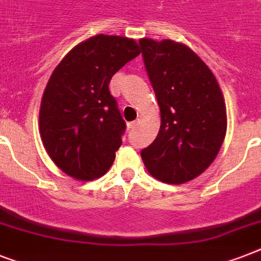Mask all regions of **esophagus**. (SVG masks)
<instances>
[{
	"label": "esophagus",
	"mask_w": 261,
	"mask_h": 261,
	"mask_svg": "<svg viewBox=\"0 0 261 261\" xmlns=\"http://www.w3.org/2000/svg\"><path fill=\"white\" fill-rule=\"evenodd\" d=\"M137 124H138V122H130L128 123V128H135Z\"/></svg>",
	"instance_id": "1"
}]
</instances>
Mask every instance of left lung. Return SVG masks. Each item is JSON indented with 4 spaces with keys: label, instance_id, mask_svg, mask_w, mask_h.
<instances>
[{
    "label": "left lung",
    "instance_id": "left-lung-1",
    "mask_svg": "<svg viewBox=\"0 0 261 261\" xmlns=\"http://www.w3.org/2000/svg\"><path fill=\"white\" fill-rule=\"evenodd\" d=\"M139 46L161 115L154 142L141 151L142 161L160 181H191L210 167L226 135L222 90L186 44L143 38Z\"/></svg>",
    "mask_w": 261,
    "mask_h": 261
}]
</instances>
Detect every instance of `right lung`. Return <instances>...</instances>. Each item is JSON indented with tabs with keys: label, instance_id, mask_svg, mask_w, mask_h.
<instances>
[{
	"label": "right lung",
	"instance_id": "add662e5",
	"mask_svg": "<svg viewBox=\"0 0 261 261\" xmlns=\"http://www.w3.org/2000/svg\"><path fill=\"white\" fill-rule=\"evenodd\" d=\"M141 50L134 39L96 35L71 48L51 74L39 111V131L57 167L80 181L106 174L126 123L108 84Z\"/></svg>",
	"mask_w": 261,
	"mask_h": 261
}]
</instances>
